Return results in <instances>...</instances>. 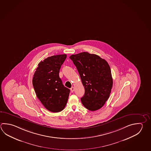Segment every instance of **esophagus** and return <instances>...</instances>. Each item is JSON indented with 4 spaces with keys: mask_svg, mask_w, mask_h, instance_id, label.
Returning <instances> with one entry per match:
<instances>
[{
    "mask_svg": "<svg viewBox=\"0 0 151 151\" xmlns=\"http://www.w3.org/2000/svg\"><path fill=\"white\" fill-rule=\"evenodd\" d=\"M74 90H75V88L74 87H71V88H70V91H71V92H73Z\"/></svg>",
    "mask_w": 151,
    "mask_h": 151,
    "instance_id": "1",
    "label": "esophagus"
}]
</instances>
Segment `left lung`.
I'll return each mask as SVG.
<instances>
[{
  "label": "left lung",
  "mask_w": 151,
  "mask_h": 151,
  "mask_svg": "<svg viewBox=\"0 0 151 151\" xmlns=\"http://www.w3.org/2000/svg\"><path fill=\"white\" fill-rule=\"evenodd\" d=\"M76 66L85 93L83 106L91 111L101 108L107 100L113 86L111 70L107 62L96 54L84 52L70 56Z\"/></svg>",
  "instance_id": "8db88e82"
}]
</instances>
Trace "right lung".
I'll return each instance as SVG.
<instances>
[{
	"label": "right lung",
	"mask_w": 151,
	"mask_h": 151,
	"mask_svg": "<svg viewBox=\"0 0 151 151\" xmlns=\"http://www.w3.org/2000/svg\"><path fill=\"white\" fill-rule=\"evenodd\" d=\"M66 54L53 55L41 61L35 72L32 84L37 98L49 111H62L67 103L70 90L59 77L61 66Z\"/></svg>",
	"instance_id": "obj_1"
}]
</instances>
